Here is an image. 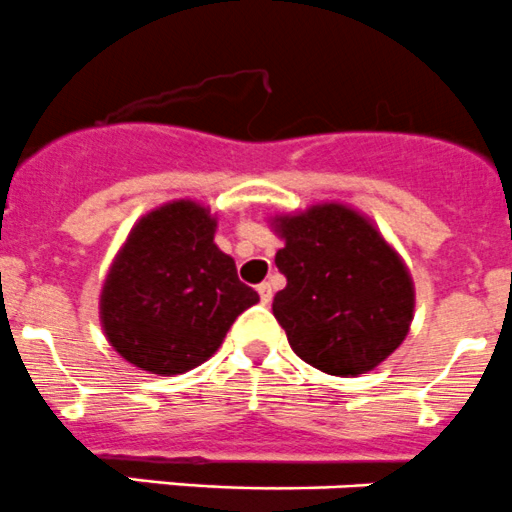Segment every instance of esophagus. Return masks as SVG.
Listing matches in <instances>:
<instances>
[{
	"label": "esophagus",
	"instance_id": "esophagus-1",
	"mask_svg": "<svg viewBox=\"0 0 512 512\" xmlns=\"http://www.w3.org/2000/svg\"><path fill=\"white\" fill-rule=\"evenodd\" d=\"M257 292H260L262 305H267V302L272 300V285H270V282H260V285H257Z\"/></svg>",
	"mask_w": 512,
	"mask_h": 512
}]
</instances>
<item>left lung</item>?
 Listing matches in <instances>:
<instances>
[{
	"label": "left lung",
	"mask_w": 512,
	"mask_h": 512,
	"mask_svg": "<svg viewBox=\"0 0 512 512\" xmlns=\"http://www.w3.org/2000/svg\"><path fill=\"white\" fill-rule=\"evenodd\" d=\"M287 277L272 315L297 357L327 375H362L393 355L413 322L415 287L367 217L337 202L272 220Z\"/></svg>",
	"instance_id": "obj_1"
}]
</instances>
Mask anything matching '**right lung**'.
<instances>
[{
    "label": "right lung",
    "mask_w": 512,
    "mask_h": 512,
    "mask_svg": "<svg viewBox=\"0 0 512 512\" xmlns=\"http://www.w3.org/2000/svg\"><path fill=\"white\" fill-rule=\"evenodd\" d=\"M215 227L192 200L157 207L132 227L104 280L99 315L109 345L135 367L180 375L202 365L260 300L215 245Z\"/></svg>",
    "instance_id": "right-lung-1"
}]
</instances>
